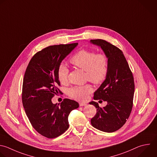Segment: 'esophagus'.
<instances>
[{
	"instance_id": "34e87169",
	"label": "esophagus",
	"mask_w": 157,
	"mask_h": 157,
	"mask_svg": "<svg viewBox=\"0 0 157 157\" xmlns=\"http://www.w3.org/2000/svg\"><path fill=\"white\" fill-rule=\"evenodd\" d=\"M87 105L86 103H79V106L80 107H83V106H86Z\"/></svg>"
}]
</instances>
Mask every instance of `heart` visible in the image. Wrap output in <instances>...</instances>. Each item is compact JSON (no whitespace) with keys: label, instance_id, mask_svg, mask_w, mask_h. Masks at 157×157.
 Wrapping results in <instances>:
<instances>
[{"label":"heart","instance_id":"b5f03b06","mask_svg":"<svg viewBox=\"0 0 157 157\" xmlns=\"http://www.w3.org/2000/svg\"><path fill=\"white\" fill-rule=\"evenodd\" d=\"M70 63L86 71V79L94 84H100L106 78L109 71V60L102 53L82 49L71 58ZM69 70L63 63L57 69V78L62 84H66L68 80ZM92 91L90 86H76L68 90V95L78 100L84 101Z\"/></svg>","mask_w":157,"mask_h":157}]
</instances>
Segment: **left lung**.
<instances>
[{"label":"left lung","instance_id":"8db88e82","mask_svg":"<svg viewBox=\"0 0 157 157\" xmlns=\"http://www.w3.org/2000/svg\"><path fill=\"white\" fill-rule=\"evenodd\" d=\"M90 42L100 47L109 60L107 76L94 96V100L106 101L107 105L101 108L94 101L89 103L97 109V113L90 123L100 131L113 132L125 124L131 114L134 93V78L119 48L102 39H92Z\"/></svg>","mask_w":157,"mask_h":157}]
</instances>
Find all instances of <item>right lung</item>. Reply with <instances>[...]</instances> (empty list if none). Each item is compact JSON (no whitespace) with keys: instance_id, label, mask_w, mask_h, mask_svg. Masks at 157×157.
<instances>
[{"instance_id":"obj_1","label":"right lung","mask_w":157,"mask_h":157,"mask_svg":"<svg viewBox=\"0 0 157 157\" xmlns=\"http://www.w3.org/2000/svg\"><path fill=\"white\" fill-rule=\"evenodd\" d=\"M78 43L48 46L31 59L26 70L22 88V102L26 114L35 130L52 139L64 133L69 128L68 116L79 107V103L65 98L54 104L52 98L62 92L57 69L62 60Z\"/></svg>"}]
</instances>
